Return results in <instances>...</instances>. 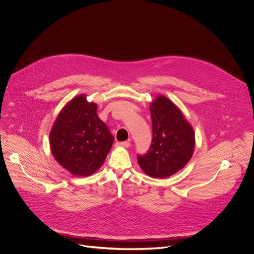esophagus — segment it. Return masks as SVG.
<instances>
[{
  "label": "esophagus",
  "mask_w": 254,
  "mask_h": 254,
  "mask_svg": "<svg viewBox=\"0 0 254 254\" xmlns=\"http://www.w3.org/2000/svg\"><path fill=\"white\" fill-rule=\"evenodd\" d=\"M118 147H124V148H128L129 147V142H127V141H125V142H118L117 144Z\"/></svg>",
  "instance_id": "esophagus-1"
}]
</instances>
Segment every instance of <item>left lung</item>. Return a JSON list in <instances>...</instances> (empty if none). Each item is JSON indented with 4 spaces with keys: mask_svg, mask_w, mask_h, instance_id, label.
Segmentation results:
<instances>
[{
    "mask_svg": "<svg viewBox=\"0 0 254 254\" xmlns=\"http://www.w3.org/2000/svg\"><path fill=\"white\" fill-rule=\"evenodd\" d=\"M152 143L137 162L153 178H166L179 171L190 160L194 133L181 111L168 98L158 96L151 104Z\"/></svg>",
    "mask_w": 254,
    "mask_h": 254,
    "instance_id": "1",
    "label": "left lung"
}]
</instances>
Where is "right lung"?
<instances>
[{"mask_svg": "<svg viewBox=\"0 0 254 254\" xmlns=\"http://www.w3.org/2000/svg\"><path fill=\"white\" fill-rule=\"evenodd\" d=\"M96 109L95 103H88L80 95L62 110L51 131L55 159L76 176H88L99 169L114 141Z\"/></svg>", "mask_w": 254, "mask_h": 254, "instance_id": "add662e5", "label": "right lung"}]
</instances>
